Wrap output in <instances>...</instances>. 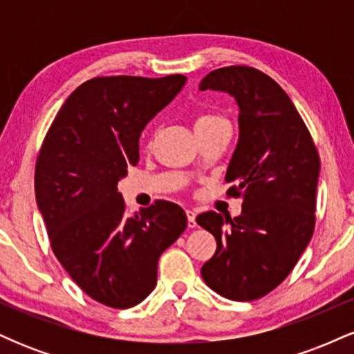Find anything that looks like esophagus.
Here are the masks:
<instances>
[{
  "label": "esophagus",
  "mask_w": 354,
  "mask_h": 354,
  "mask_svg": "<svg viewBox=\"0 0 354 354\" xmlns=\"http://www.w3.org/2000/svg\"><path fill=\"white\" fill-rule=\"evenodd\" d=\"M186 216H188L189 228H196V213L193 209H186Z\"/></svg>",
  "instance_id": "obj_1"
}]
</instances>
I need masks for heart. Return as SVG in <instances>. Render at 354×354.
I'll return each mask as SVG.
<instances>
[{"label":"heart","instance_id":"1","mask_svg":"<svg viewBox=\"0 0 354 354\" xmlns=\"http://www.w3.org/2000/svg\"><path fill=\"white\" fill-rule=\"evenodd\" d=\"M216 120H223V118L214 116V115H201L196 118V123H194V126H201V124L211 123V121H216Z\"/></svg>","mask_w":354,"mask_h":354}]
</instances>
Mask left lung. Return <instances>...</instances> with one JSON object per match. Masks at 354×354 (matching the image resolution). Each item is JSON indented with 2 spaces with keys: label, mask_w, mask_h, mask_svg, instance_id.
<instances>
[{
  "label": "left lung",
  "mask_w": 354,
  "mask_h": 354,
  "mask_svg": "<svg viewBox=\"0 0 354 354\" xmlns=\"http://www.w3.org/2000/svg\"><path fill=\"white\" fill-rule=\"evenodd\" d=\"M200 89L236 100L239 138L225 180L236 183L228 193L243 200L234 219L214 211L196 218L216 239L201 276L225 298L253 301L283 283L310 243L319 156L293 101L263 71L219 68Z\"/></svg>",
  "instance_id": "8db88e82"
}]
</instances>
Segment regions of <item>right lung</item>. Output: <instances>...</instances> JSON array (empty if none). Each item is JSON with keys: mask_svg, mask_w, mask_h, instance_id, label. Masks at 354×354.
<instances>
[{"mask_svg": "<svg viewBox=\"0 0 354 354\" xmlns=\"http://www.w3.org/2000/svg\"><path fill=\"white\" fill-rule=\"evenodd\" d=\"M186 76H101L78 86L56 115L35 169L51 250L95 301L124 310L156 286L158 259L186 230L181 206L154 201L128 214L118 181L140 160L145 126Z\"/></svg>", "mask_w": 354, "mask_h": 354, "instance_id": "add662e5", "label": "right lung"}]
</instances>
